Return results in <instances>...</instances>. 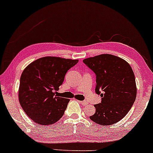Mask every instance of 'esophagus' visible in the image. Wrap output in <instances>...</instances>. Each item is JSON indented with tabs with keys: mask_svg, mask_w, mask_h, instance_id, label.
<instances>
[{
	"mask_svg": "<svg viewBox=\"0 0 153 153\" xmlns=\"http://www.w3.org/2000/svg\"><path fill=\"white\" fill-rule=\"evenodd\" d=\"M79 102L82 105H87V104H88V102L87 101H79Z\"/></svg>",
	"mask_w": 153,
	"mask_h": 153,
	"instance_id": "34e87169",
	"label": "esophagus"
}]
</instances>
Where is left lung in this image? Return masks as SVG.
Returning a JSON list of instances; mask_svg holds the SVG:
<instances>
[{
    "label": "left lung",
    "mask_w": 153,
    "mask_h": 153,
    "mask_svg": "<svg viewBox=\"0 0 153 153\" xmlns=\"http://www.w3.org/2000/svg\"><path fill=\"white\" fill-rule=\"evenodd\" d=\"M83 62L96 74L95 92L102 97L90 118L100 125L117 123L134 102L137 86L133 70L125 60L111 54L85 58Z\"/></svg>",
    "instance_id": "8db88e82"
}]
</instances>
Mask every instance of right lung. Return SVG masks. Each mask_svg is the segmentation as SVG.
Returning <instances> with one entry per match:
<instances>
[{"mask_svg":"<svg viewBox=\"0 0 153 153\" xmlns=\"http://www.w3.org/2000/svg\"><path fill=\"white\" fill-rule=\"evenodd\" d=\"M79 60L46 56L29 64L20 78L19 100L34 122L51 125L63 116L69 100L55 95L68 70Z\"/></svg>","mask_w":153,"mask_h":153,"instance_id":"add662e5","label":"right lung"}]
</instances>
